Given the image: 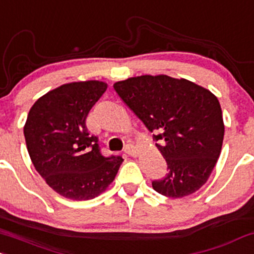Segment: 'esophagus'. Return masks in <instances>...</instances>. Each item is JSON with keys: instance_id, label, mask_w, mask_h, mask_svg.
<instances>
[{"instance_id": "1", "label": "esophagus", "mask_w": 254, "mask_h": 254, "mask_svg": "<svg viewBox=\"0 0 254 254\" xmlns=\"http://www.w3.org/2000/svg\"><path fill=\"white\" fill-rule=\"evenodd\" d=\"M124 152L127 153V155H131V157H136V155H137V149H136V147L133 146V144H127Z\"/></svg>"}]
</instances>
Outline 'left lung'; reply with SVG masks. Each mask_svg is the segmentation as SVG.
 Instances as JSON below:
<instances>
[{
    "label": "left lung",
    "instance_id": "1",
    "mask_svg": "<svg viewBox=\"0 0 254 254\" xmlns=\"http://www.w3.org/2000/svg\"><path fill=\"white\" fill-rule=\"evenodd\" d=\"M153 133L169 174L153 181L159 194L183 197L207 182L221 155L224 123L218 99L208 89L166 74L131 77L113 84Z\"/></svg>",
    "mask_w": 254,
    "mask_h": 254
}]
</instances>
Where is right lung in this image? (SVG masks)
<instances>
[{
  "instance_id": "1",
  "label": "right lung",
  "mask_w": 254,
  "mask_h": 254,
  "mask_svg": "<svg viewBox=\"0 0 254 254\" xmlns=\"http://www.w3.org/2000/svg\"><path fill=\"white\" fill-rule=\"evenodd\" d=\"M107 89L101 80L66 83L41 96L30 108L24 135L36 171L50 188L71 200L104 193L123 158L101 155L85 121Z\"/></svg>"
}]
</instances>
